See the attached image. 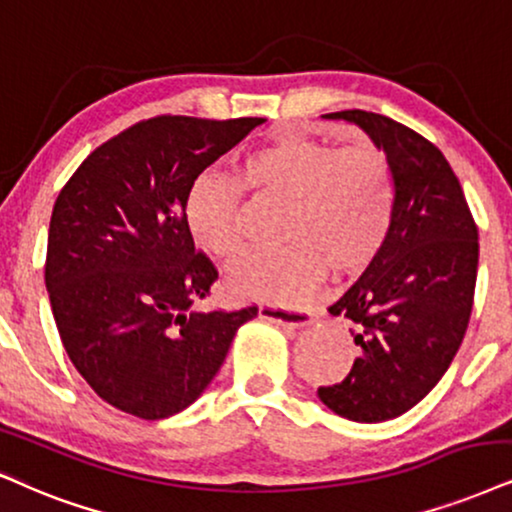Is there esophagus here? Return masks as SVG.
Masks as SVG:
<instances>
[{
  "label": "esophagus",
  "mask_w": 512,
  "mask_h": 512,
  "mask_svg": "<svg viewBox=\"0 0 512 512\" xmlns=\"http://www.w3.org/2000/svg\"><path fill=\"white\" fill-rule=\"evenodd\" d=\"M260 316L288 328L307 326L312 321V312L307 307H283V304H260Z\"/></svg>",
  "instance_id": "obj_1"
}]
</instances>
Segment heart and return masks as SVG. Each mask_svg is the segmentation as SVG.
<instances>
[{"label":"heart","mask_w":512,"mask_h":512,"mask_svg":"<svg viewBox=\"0 0 512 512\" xmlns=\"http://www.w3.org/2000/svg\"><path fill=\"white\" fill-rule=\"evenodd\" d=\"M238 178L200 174L186 198V224L200 248L236 260L248 248L243 186L288 200L281 224L288 243L231 271L229 290L241 300L295 302L331 264L342 274L368 267L390 236L394 172L387 153L368 139L333 148L281 137L245 153Z\"/></svg>","instance_id":"heart-1"}]
</instances>
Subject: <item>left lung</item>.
<instances>
[{"mask_svg": "<svg viewBox=\"0 0 512 512\" xmlns=\"http://www.w3.org/2000/svg\"><path fill=\"white\" fill-rule=\"evenodd\" d=\"M323 118L359 125L390 158V236L359 281L328 307L354 323L359 357L319 399L342 418L383 423L418 404L454 361L477 281V224L442 151L401 122L366 111Z\"/></svg>", "mask_w": 512, "mask_h": 512, "instance_id": "1", "label": "left lung"}]
</instances>
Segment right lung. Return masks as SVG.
Here are the masks:
<instances>
[{"label":"right lung","mask_w":512,"mask_h":512,"mask_svg":"<svg viewBox=\"0 0 512 512\" xmlns=\"http://www.w3.org/2000/svg\"><path fill=\"white\" fill-rule=\"evenodd\" d=\"M262 122L141 120L89 153L58 193L44 264L51 312L73 366L115 409L144 420L184 411L257 316L193 309L219 274L193 245L186 198Z\"/></svg>","instance_id":"right-lung-1"}]
</instances>
